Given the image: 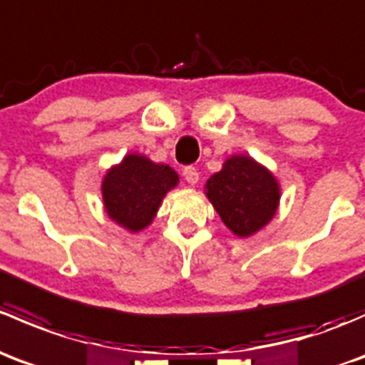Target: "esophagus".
<instances>
[{
  "label": "esophagus",
  "instance_id": "obj_1",
  "mask_svg": "<svg viewBox=\"0 0 365 365\" xmlns=\"http://www.w3.org/2000/svg\"><path fill=\"white\" fill-rule=\"evenodd\" d=\"M183 178H185L187 183H190V185H196V183L200 182V171H197L196 168H192V165H189V168L183 169Z\"/></svg>",
  "mask_w": 365,
  "mask_h": 365
}]
</instances>
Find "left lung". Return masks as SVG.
<instances>
[{
  "instance_id": "8db88e82",
  "label": "left lung",
  "mask_w": 365,
  "mask_h": 365,
  "mask_svg": "<svg viewBox=\"0 0 365 365\" xmlns=\"http://www.w3.org/2000/svg\"><path fill=\"white\" fill-rule=\"evenodd\" d=\"M205 194L227 230L249 238L275 217L281 183L274 173L251 155H230L222 169L205 183Z\"/></svg>"
}]
</instances>
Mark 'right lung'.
I'll return each mask as SVG.
<instances>
[{"instance_id":"add662e5","label":"right lung","mask_w":365,"mask_h":365,"mask_svg":"<svg viewBox=\"0 0 365 365\" xmlns=\"http://www.w3.org/2000/svg\"><path fill=\"white\" fill-rule=\"evenodd\" d=\"M180 183L171 165L127 153L102 178V201L109 219L130 233H139L155 219L162 200Z\"/></svg>"}]
</instances>
